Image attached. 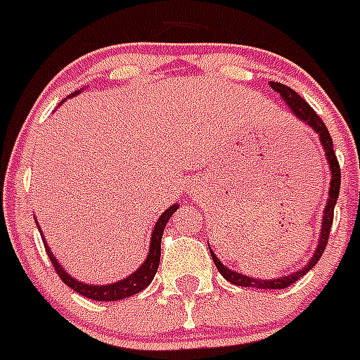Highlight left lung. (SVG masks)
Instances as JSON below:
<instances>
[{
	"label": "left lung",
	"mask_w": 360,
	"mask_h": 360,
	"mask_svg": "<svg viewBox=\"0 0 360 360\" xmlns=\"http://www.w3.org/2000/svg\"><path fill=\"white\" fill-rule=\"evenodd\" d=\"M273 87V91H276L284 98V101L288 103L290 110L293 112L300 122H304L306 125L315 131L321 138V143L324 147V153H326L328 164H330L331 169V182H330V195H328V204L324 205V214H322V227H321V238H319L317 250H315V255H313L309 262L304 266L300 271H293L291 275L281 276V278H268V281H260V278H253V276L242 275V273L231 271L229 268H226L220 260H218L217 255L211 251V257H213V262L217 266V269L220 271V275L229 281L231 284L235 285H244V288H260V290H284L288 285H291L293 282H297L300 276H304L309 269L319 262V259L322 257L324 250H326L328 245V238H330V229L331 224H333V210L335 204H337V198H339V189H340V167H339V160L335 156L333 150V140L330 136V131L324 125V122L321 120V116L315 112V110L309 107V103L304 98H300L293 89H290L288 85L278 84V82H271L269 84Z\"/></svg>",
	"instance_id": "left-lung-1"
}]
</instances>
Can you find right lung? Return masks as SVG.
Instances as JSON below:
<instances>
[{
    "label": "right lung",
    "mask_w": 360,
    "mask_h": 360,
    "mask_svg": "<svg viewBox=\"0 0 360 360\" xmlns=\"http://www.w3.org/2000/svg\"><path fill=\"white\" fill-rule=\"evenodd\" d=\"M78 92H75V94H78ZM176 210H178V204L171 205V207H169V210L158 218V222H156L155 229H153V235H150L149 255H147V259L143 260L142 266H140L133 275H129L127 278L115 282V284H107V285L84 284V282H79L78 278L70 276L65 269L61 268L58 259L52 255V251L49 250V244L45 242V238H43V242H45V250H47L49 259H51L52 266H54V269H56L58 276H60L61 281L65 282L67 285H69L70 290H75L76 293L84 295V297H87V299L105 300V302H109V300L110 302H115V300H120V299H127V297H131V295H136L142 290H146L147 285L153 282V278H155L156 271H158L160 250H162V235H164L165 224L169 222L171 214H173Z\"/></svg>",
    "instance_id": "right-lung-1"
}]
</instances>
